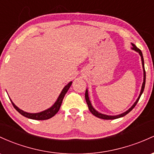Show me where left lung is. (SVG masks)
Instances as JSON below:
<instances>
[{"label": "left lung", "instance_id": "obj_1", "mask_svg": "<svg viewBox=\"0 0 154 154\" xmlns=\"http://www.w3.org/2000/svg\"><path fill=\"white\" fill-rule=\"evenodd\" d=\"M132 46V49L134 50V51H137L138 54H140V56L141 57V61H142V65H143V84H142V87H141V90H140V94H139V97H137V99L136 100V101L134 102V104H133L132 106H131V108H129L128 110H126L125 112H124V113H120V114H118V115H114V116H110V115H106V114H103V113H100V112H98L97 110H96L94 109V107L92 106V105H91V101L90 100H89V93H88V89H86V92H85V99H86V103H87L88 105V108H89V110H90V112L91 113H92L93 115L95 116L96 117H97V118H100V119H106V120H111V119H119V118H121V117H123L124 116H126L127 114V113H129V112L132 110L133 108H134V106H135L136 104L137 103L138 100H139L140 97V96L142 95L143 91H144V88H145V84H146V71H145V67H144V60H143V53L142 51H141V50H140L137 46H135L134 44H131Z\"/></svg>", "mask_w": 154, "mask_h": 154}]
</instances>
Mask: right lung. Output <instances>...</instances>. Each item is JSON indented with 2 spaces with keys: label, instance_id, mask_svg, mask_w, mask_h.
I'll return each instance as SVG.
<instances>
[{
  "label": "right lung",
  "instance_id": "1",
  "mask_svg": "<svg viewBox=\"0 0 154 154\" xmlns=\"http://www.w3.org/2000/svg\"><path fill=\"white\" fill-rule=\"evenodd\" d=\"M72 82H70L66 86H64L63 90H62L60 95L58 97L57 100L56 102L52 105V106H51L49 108H48V109L43 110V111L41 112H39V113H27V112L24 111V110L19 108L18 107L12 102V100L11 99H10V100H11L14 108L20 114L24 116L25 117H27V118L30 119H35V120H46V119H49L54 116L59 111L60 106H61L62 103H63L64 97H65L67 91H68L69 88H70V86L72 85Z\"/></svg>",
  "mask_w": 154,
  "mask_h": 154
}]
</instances>
